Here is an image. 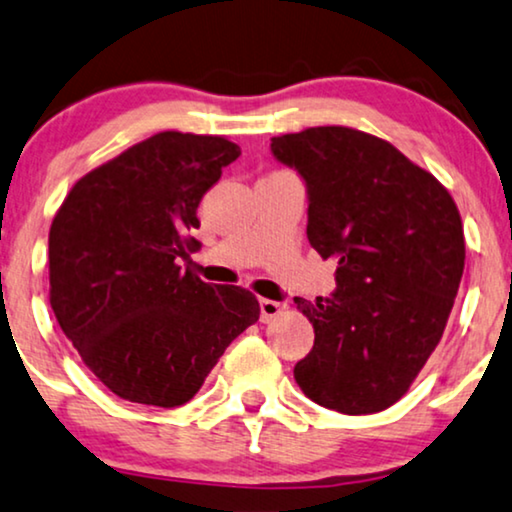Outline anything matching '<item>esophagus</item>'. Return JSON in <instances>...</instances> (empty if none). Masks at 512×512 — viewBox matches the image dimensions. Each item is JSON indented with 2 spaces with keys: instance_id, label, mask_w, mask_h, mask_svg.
Here are the masks:
<instances>
[{
  "instance_id": "esophagus-1",
  "label": "esophagus",
  "mask_w": 512,
  "mask_h": 512,
  "mask_svg": "<svg viewBox=\"0 0 512 512\" xmlns=\"http://www.w3.org/2000/svg\"><path fill=\"white\" fill-rule=\"evenodd\" d=\"M284 310V303H277V301H270V298H261V322L268 324L275 320V317H280Z\"/></svg>"
}]
</instances>
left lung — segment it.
I'll return each mask as SVG.
<instances>
[{
	"label": "left lung",
	"mask_w": 512,
	"mask_h": 512,
	"mask_svg": "<svg viewBox=\"0 0 512 512\" xmlns=\"http://www.w3.org/2000/svg\"><path fill=\"white\" fill-rule=\"evenodd\" d=\"M270 150L308 188L310 247L338 263L331 298H294L315 329L298 388L341 414L388 409L454 308L466 265L459 209L430 171L350 126H310Z\"/></svg>",
	"instance_id": "obj_1"
}]
</instances>
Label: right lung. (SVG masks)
<instances>
[{"instance_id":"add662e5","label":"right lung","mask_w":512,"mask_h":512,"mask_svg":"<svg viewBox=\"0 0 512 512\" xmlns=\"http://www.w3.org/2000/svg\"><path fill=\"white\" fill-rule=\"evenodd\" d=\"M242 155L223 136L162 131L72 185L49 230V301L63 334L122 400L178 407L261 315L242 287L181 270L197 207Z\"/></svg>"}]
</instances>
